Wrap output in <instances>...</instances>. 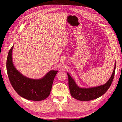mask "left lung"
<instances>
[{
    "instance_id": "8db88e82",
    "label": "left lung",
    "mask_w": 122,
    "mask_h": 122,
    "mask_svg": "<svg viewBox=\"0 0 122 122\" xmlns=\"http://www.w3.org/2000/svg\"><path fill=\"white\" fill-rule=\"evenodd\" d=\"M116 62L113 73L108 81L104 85L91 88H81L77 85L75 81L70 75L67 73L68 78V87L71 96L74 98L81 101H89L97 98L101 97L107 92L110 88L114 76Z\"/></svg>"
}]
</instances>
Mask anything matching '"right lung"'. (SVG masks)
<instances>
[{
  "label": "right lung",
  "instance_id": "1",
  "mask_svg": "<svg viewBox=\"0 0 122 122\" xmlns=\"http://www.w3.org/2000/svg\"><path fill=\"white\" fill-rule=\"evenodd\" d=\"M14 45L9 51L7 71L12 86L18 95L28 100L40 101L51 93L53 81L58 71L51 70L40 79H32L20 73L14 66L12 59Z\"/></svg>",
  "mask_w": 122,
  "mask_h": 122
}]
</instances>
